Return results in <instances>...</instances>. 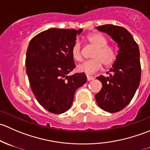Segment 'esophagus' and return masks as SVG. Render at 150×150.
Segmentation results:
<instances>
[{
  "instance_id": "1",
  "label": "esophagus",
  "mask_w": 150,
  "mask_h": 150,
  "mask_svg": "<svg viewBox=\"0 0 150 150\" xmlns=\"http://www.w3.org/2000/svg\"><path fill=\"white\" fill-rule=\"evenodd\" d=\"M94 79V78H93V76H91V75H87V80L88 81H92V80Z\"/></svg>"
}]
</instances>
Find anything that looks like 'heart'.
<instances>
[{
    "instance_id": "obj_1",
    "label": "heart",
    "mask_w": 150,
    "mask_h": 150,
    "mask_svg": "<svg viewBox=\"0 0 150 150\" xmlns=\"http://www.w3.org/2000/svg\"><path fill=\"white\" fill-rule=\"evenodd\" d=\"M91 46L96 48L92 58L93 59L83 62L78 66V70L86 74H93L102 68V63L104 66H110L116 59V51L114 47L107 46V40L99 33H92L88 37ZM72 56L76 61H81L83 59L81 43L76 41L72 50Z\"/></svg>"
}]
</instances>
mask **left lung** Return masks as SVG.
<instances>
[{
  "label": "left lung",
  "instance_id": "8db88e82",
  "mask_svg": "<svg viewBox=\"0 0 150 150\" xmlns=\"http://www.w3.org/2000/svg\"><path fill=\"white\" fill-rule=\"evenodd\" d=\"M117 43L119 50L109 77L100 75L96 79L102 88L95 95L101 109L117 112L126 107L134 97L140 83L141 64L139 46L132 35L125 28L113 25L96 27Z\"/></svg>",
  "mask_w": 150,
  "mask_h": 150
}]
</instances>
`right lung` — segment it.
I'll list each match as a JSON object with an SVG mask.
<instances>
[{
	"mask_svg": "<svg viewBox=\"0 0 150 150\" xmlns=\"http://www.w3.org/2000/svg\"><path fill=\"white\" fill-rule=\"evenodd\" d=\"M82 31L50 28L29 43L25 60L29 82L38 102L50 112L67 111L75 91L87 81L84 72L68 75L75 67L71 50Z\"/></svg>",
	"mask_w": 150,
	"mask_h": 150,
	"instance_id": "1",
	"label": "right lung"
}]
</instances>
